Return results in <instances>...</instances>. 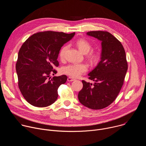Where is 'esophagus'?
<instances>
[{
    "label": "esophagus",
    "instance_id": "esophagus-1",
    "mask_svg": "<svg viewBox=\"0 0 146 146\" xmlns=\"http://www.w3.org/2000/svg\"><path fill=\"white\" fill-rule=\"evenodd\" d=\"M74 80H75V79L73 78H72V77H69L68 78V81H74Z\"/></svg>",
    "mask_w": 146,
    "mask_h": 146
}]
</instances>
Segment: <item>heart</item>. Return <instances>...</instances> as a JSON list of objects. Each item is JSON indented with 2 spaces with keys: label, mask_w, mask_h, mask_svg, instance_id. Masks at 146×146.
Returning a JSON list of instances; mask_svg holds the SVG:
<instances>
[{
  "label": "heart",
  "mask_w": 146,
  "mask_h": 146,
  "mask_svg": "<svg viewBox=\"0 0 146 146\" xmlns=\"http://www.w3.org/2000/svg\"><path fill=\"white\" fill-rule=\"evenodd\" d=\"M76 45L79 50L84 54L88 53L92 48V46L89 41L83 38L78 40L76 41ZM68 48V46H64L60 50L59 56L62 60L65 59V54ZM88 58L91 62H95L97 60V55L92 52L88 55ZM87 70L88 66L86 64H71L62 69V72L72 77H78L82 73L86 72Z\"/></svg>",
  "instance_id": "obj_1"
}]
</instances>
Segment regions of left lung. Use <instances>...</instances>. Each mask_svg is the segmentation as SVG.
Returning <instances> with one entry per match:
<instances>
[{"label":"left lung","mask_w":146,"mask_h":146,"mask_svg":"<svg viewBox=\"0 0 146 146\" xmlns=\"http://www.w3.org/2000/svg\"><path fill=\"white\" fill-rule=\"evenodd\" d=\"M88 35L102 41L101 60L89 74L94 84L82 80L83 87L79 92L80 102L86 107L99 110L114 101L123 86L128 70L124 48L120 41L106 31H90Z\"/></svg>","instance_id":"8db88e82"}]
</instances>
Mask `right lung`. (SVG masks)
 Masks as SVG:
<instances>
[{
  "label": "right lung",
  "instance_id": "right-lung-1",
  "mask_svg": "<svg viewBox=\"0 0 146 146\" xmlns=\"http://www.w3.org/2000/svg\"><path fill=\"white\" fill-rule=\"evenodd\" d=\"M75 32L67 34L54 31L40 32L30 36L20 48L16 63L19 89L32 106H50L58 98V89L65 84L67 76H54L61 47Z\"/></svg>",
  "mask_w": 146,
  "mask_h": 146
}]
</instances>
